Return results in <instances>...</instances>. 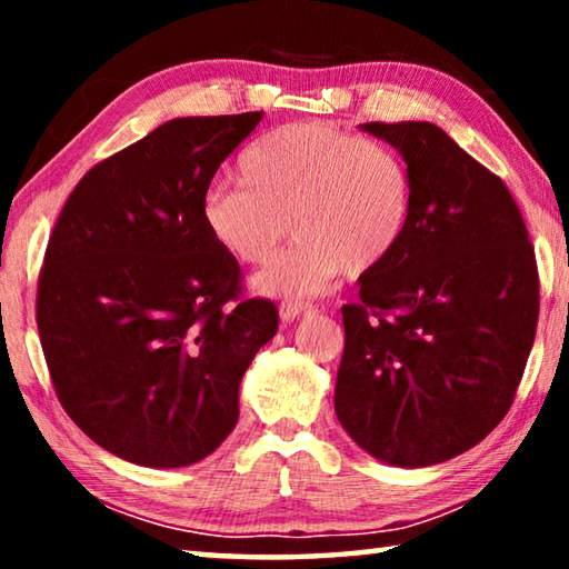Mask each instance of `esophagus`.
Returning <instances> with one entry per match:
<instances>
[{
    "label": "esophagus",
    "instance_id": "34e87169",
    "mask_svg": "<svg viewBox=\"0 0 569 569\" xmlns=\"http://www.w3.org/2000/svg\"><path fill=\"white\" fill-rule=\"evenodd\" d=\"M306 311H308V303H301V301H283V303H281V319H283L286 323L296 321L298 316L306 313Z\"/></svg>",
    "mask_w": 569,
    "mask_h": 569
}]
</instances>
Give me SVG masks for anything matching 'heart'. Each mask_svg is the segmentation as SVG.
Instances as JSON below:
<instances>
[{"instance_id":"1","label":"heart","mask_w":569,"mask_h":569,"mask_svg":"<svg viewBox=\"0 0 569 569\" xmlns=\"http://www.w3.org/2000/svg\"><path fill=\"white\" fill-rule=\"evenodd\" d=\"M238 178L240 186L206 192L200 218L210 240L246 266L276 253L288 218L296 240L256 278L268 296L321 293L343 268L369 273L409 226L403 158L331 122H291L261 134L240 152Z\"/></svg>"}]
</instances>
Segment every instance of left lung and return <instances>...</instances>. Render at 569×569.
<instances>
[{
  "label": "left lung",
  "instance_id": "1",
  "mask_svg": "<svg viewBox=\"0 0 569 569\" xmlns=\"http://www.w3.org/2000/svg\"><path fill=\"white\" fill-rule=\"evenodd\" d=\"M411 172L401 243L341 308L336 417L361 449L429 467L479 445L515 401L539 276L502 178L431 122H366Z\"/></svg>",
  "mask_w": 569,
  "mask_h": 569
}]
</instances>
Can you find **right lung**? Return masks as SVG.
<instances>
[{
  "label": "right lung",
  "mask_w": 569,
  "mask_h": 569,
  "mask_svg": "<svg viewBox=\"0 0 569 569\" xmlns=\"http://www.w3.org/2000/svg\"><path fill=\"white\" fill-rule=\"evenodd\" d=\"M263 112L180 118L84 172L37 283L57 399L94 445L142 467H186L238 421V387L278 308L200 218L210 180Z\"/></svg>",
  "instance_id": "add662e5"
}]
</instances>
